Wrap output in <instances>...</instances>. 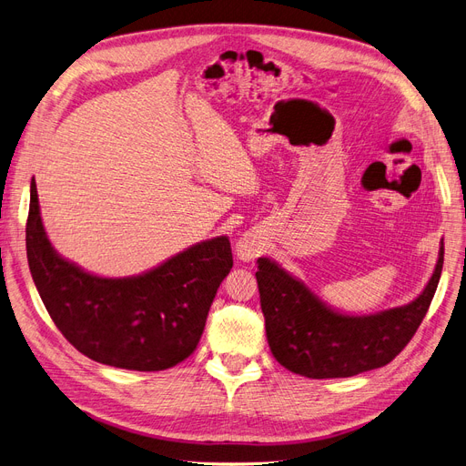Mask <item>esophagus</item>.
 I'll return each mask as SVG.
<instances>
[{
  "label": "esophagus",
  "mask_w": 466,
  "mask_h": 466,
  "mask_svg": "<svg viewBox=\"0 0 466 466\" xmlns=\"http://www.w3.org/2000/svg\"><path fill=\"white\" fill-rule=\"evenodd\" d=\"M262 241L255 234H243L236 241V255L239 260H255L262 253Z\"/></svg>",
  "instance_id": "1"
}]
</instances>
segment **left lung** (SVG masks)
<instances>
[{
  "label": "left lung",
  "mask_w": 466,
  "mask_h": 466,
  "mask_svg": "<svg viewBox=\"0 0 466 466\" xmlns=\"http://www.w3.org/2000/svg\"><path fill=\"white\" fill-rule=\"evenodd\" d=\"M257 264L266 338L276 360L311 380L351 378L393 360L420 329L442 274L444 241L421 295L406 306L370 315L327 306L270 258L260 257Z\"/></svg>",
  "instance_id": "obj_1"
}]
</instances>
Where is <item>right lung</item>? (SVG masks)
<instances>
[{
    "label": "right lung",
    "mask_w": 466,
    "mask_h": 466,
    "mask_svg": "<svg viewBox=\"0 0 466 466\" xmlns=\"http://www.w3.org/2000/svg\"><path fill=\"white\" fill-rule=\"evenodd\" d=\"M26 253L39 297L69 344L96 362L137 372L171 369L196 350L217 289L232 268L230 241L217 236L139 276H94L48 241L35 179Z\"/></svg>",
    "instance_id": "1"
}]
</instances>
